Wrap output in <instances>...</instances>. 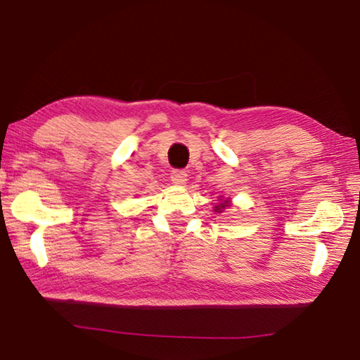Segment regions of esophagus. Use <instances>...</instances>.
I'll list each match as a JSON object with an SVG mask.
<instances>
[{
    "instance_id": "esophagus-1",
    "label": "esophagus",
    "mask_w": 360,
    "mask_h": 360,
    "mask_svg": "<svg viewBox=\"0 0 360 360\" xmlns=\"http://www.w3.org/2000/svg\"><path fill=\"white\" fill-rule=\"evenodd\" d=\"M169 174H172V181L174 182V184H178V186L186 184L187 173L184 172V169H173V172Z\"/></svg>"
}]
</instances>
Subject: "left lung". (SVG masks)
<instances>
[{
    "instance_id": "1",
    "label": "left lung",
    "mask_w": 360,
    "mask_h": 360,
    "mask_svg": "<svg viewBox=\"0 0 360 360\" xmlns=\"http://www.w3.org/2000/svg\"><path fill=\"white\" fill-rule=\"evenodd\" d=\"M225 206H229V205H227V202H225V203H221V205H219V206H216V211L221 212V210H224Z\"/></svg>"
}]
</instances>
